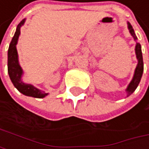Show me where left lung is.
Returning a JSON list of instances; mask_svg holds the SVG:
<instances>
[{"label":"left lung","instance_id":"8db88e82","mask_svg":"<svg viewBox=\"0 0 149 149\" xmlns=\"http://www.w3.org/2000/svg\"><path fill=\"white\" fill-rule=\"evenodd\" d=\"M128 25H129V29H130V34L133 36L134 39H137L132 26H131V25L130 23H128ZM135 50H136V54H137V58H138V61H139V63H138V65L136 67V70H135L134 77H133L132 80H131V82L130 83L129 87L127 88V92H128L129 95L132 94L135 91V89L137 88L139 83L140 82L141 77H142L143 70H144V64H143V57H142V52H141V45H140L139 43H137Z\"/></svg>","mask_w":149,"mask_h":149}]
</instances>
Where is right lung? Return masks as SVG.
I'll list each match as a JSON object with an SVG mask.
<instances>
[{"label": "right lung", "instance_id": "1", "mask_svg": "<svg viewBox=\"0 0 149 149\" xmlns=\"http://www.w3.org/2000/svg\"><path fill=\"white\" fill-rule=\"evenodd\" d=\"M25 19H23L17 26V30L15 32V35L11 40V42L9 46L8 50V72L9 76L14 85V87L18 89L20 93L23 95L36 97V98H43L45 95H47V93H45L44 91L39 90L36 88H34L32 85L25 84L21 80V75H22V70L19 64L18 61V53H17L16 45L18 43V39L20 34V26L24 24Z\"/></svg>", "mask_w": 149, "mask_h": 149}]
</instances>
